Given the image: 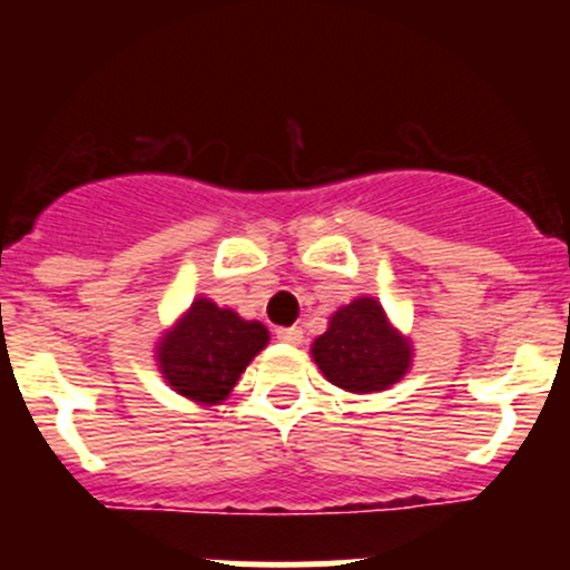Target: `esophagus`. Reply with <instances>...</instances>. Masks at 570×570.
Returning <instances> with one entry per match:
<instances>
[{
    "mask_svg": "<svg viewBox=\"0 0 570 570\" xmlns=\"http://www.w3.org/2000/svg\"><path fill=\"white\" fill-rule=\"evenodd\" d=\"M278 338L281 342H286V344H301L303 342V327H297V325H292V327H278Z\"/></svg>",
    "mask_w": 570,
    "mask_h": 570,
    "instance_id": "1",
    "label": "esophagus"
}]
</instances>
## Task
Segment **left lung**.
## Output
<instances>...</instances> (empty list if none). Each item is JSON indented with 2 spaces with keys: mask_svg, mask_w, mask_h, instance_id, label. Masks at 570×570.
I'll return each mask as SVG.
<instances>
[{
  "mask_svg": "<svg viewBox=\"0 0 570 570\" xmlns=\"http://www.w3.org/2000/svg\"><path fill=\"white\" fill-rule=\"evenodd\" d=\"M312 355L333 386L370 394L383 392L405 375L411 344L389 325L381 303L358 297L333 314Z\"/></svg>",
  "mask_w": 570,
  "mask_h": 570,
  "instance_id": "8db88e82",
  "label": "left lung"
}]
</instances>
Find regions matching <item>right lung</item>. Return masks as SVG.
Returning <instances> with one entry per match:
<instances>
[{"label": "right lung", "mask_w": 570, "mask_h": 570, "mask_svg": "<svg viewBox=\"0 0 570 570\" xmlns=\"http://www.w3.org/2000/svg\"><path fill=\"white\" fill-rule=\"evenodd\" d=\"M267 338L262 322H245L198 297L159 344V370L178 394L215 405L226 400Z\"/></svg>", "instance_id": "add662e5"}]
</instances>
